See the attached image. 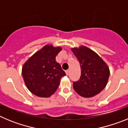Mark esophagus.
<instances>
[{
    "label": "esophagus",
    "mask_w": 128,
    "mask_h": 128,
    "mask_svg": "<svg viewBox=\"0 0 128 128\" xmlns=\"http://www.w3.org/2000/svg\"><path fill=\"white\" fill-rule=\"evenodd\" d=\"M65 73H66V76L68 75V74H69V70H66L65 71Z\"/></svg>",
    "instance_id": "34e87169"
}]
</instances>
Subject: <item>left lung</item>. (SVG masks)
Returning a JSON list of instances; mask_svg holds the SVG:
<instances>
[{"label": "left lung", "mask_w": 128, "mask_h": 128, "mask_svg": "<svg viewBox=\"0 0 128 128\" xmlns=\"http://www.w3.org/2000/svg\"><path fill=\"white\" fill-rule=\"evenodd\" d=\"M81 66L80 80L73 82L76 93L83 98H92L102 91L110 76L108 65L102 59L90 48L81 46L72 48Z\"/></svg>", "instance_id": "left-lung-1"}]
</instances>
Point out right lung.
<instances>
[{"label": "right lung", "instance_id": "obj_1", "mask_svg": "<svg viewBox=\"0 0 128 128\" xmlns=\"http://www.w3.org/2000/svg\"><path fill=\"white\" fill-rule=\"evenodd\" d=\"M61 47L46 45L35 52L22 66V74L28 90L40 98H49L54 94L66 75L56 56L62 50Z\"/></svg>", "mask_w": 128, "mask_h": 128}]
</instances>
